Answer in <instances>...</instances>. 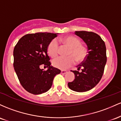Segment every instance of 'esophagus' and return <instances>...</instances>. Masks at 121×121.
I'll return each instance as SVG.
<instances>
[{"label": "esophagus", "instance_id": "1", "mask_svg": "<svg viewBox=\"0 0 121 121\" xmlns=\"http://www.w3.org/2000/svg\"><path fill=\"white\" fill-rule=\"evenodd\" d=\"M67 73V71H66V70H61V73L63 74H66V73Z\"/></svg>", "mask_w": 121, "mask_h": 121}]
</instances>
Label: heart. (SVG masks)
I'll return each instance as SVG.
<instances>
[{
    "label": "heart",
    "mask_w": 121,
    "mask_h": 121,
    "mask_svg": "<svg viewBox=\"0 0 121 121\" xmlns=\"http://www.w3.org/2000/svg\"><path fill=\"white\" fill-rule=\"evenodd\" d=\"M62 40L65 44L71 48L69 52L70 56H59L54 59L52 64L54 67L61 70H66L75 64L76 59L78 62H81L86 58V50L83 46H81V42L79 39L74 36H69L63 38ZM58 51L59 43L56 39H53L48 44L47 52L50 56L55 58L58 55Z\"/></svg>",
    "instance_id": "1"
}]
</instances>
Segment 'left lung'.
Returning <instances> with one entry per match:
<instances>
[{
	"label": "left lung",
	"instance_id": "8db88e82",
	"mask_svg": "<svg viewBox=\"0 0 121 121\" xmlns=\"http://www.w3.org/2000/svg\"><path fill=\"white\" fill-rule=\"evenodd\" d=\"M75 34L86 44L87 54L85 60L77 66L78 71H71L75 79L68 83V86L75 91L85 92L94 87L101 79L107 61L106 48L104 40L96 33L81 31H75ZM80 69L81 72L78 71Z\"/></svg>",
	"mask_w": 121,
	"mask_h": 121
}]
</instances>
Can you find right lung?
I'll use <instances>...</instances> for the list:
<instances>
[{"mask_svg": "<svg viewBox=\"0 0 121 121\" xmlns=\"http://www.w3.org/2000/svg\"><path fill=\"white\" fill-rule=\"evenodd\" d=\"M58 34L37 32L22 37L13 49V67L22 86L32 94L46 93L60 70L51 66L47 47ZM44 64L46 71L40 69Z\"/></svg>", "mask_w": 121, "mask_h": 121, "instance_id": "obj_1", "label": "right lung"}]
</instances>
